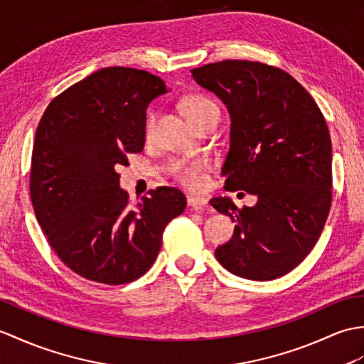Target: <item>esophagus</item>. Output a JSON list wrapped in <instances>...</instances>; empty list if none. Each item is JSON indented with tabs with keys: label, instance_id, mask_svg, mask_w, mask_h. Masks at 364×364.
<instances>
[{
	"label": "esophagus",
	"instance_id": "obj_1",
	"mask_svg": "<svg viewBox=\"0 0 364 364\" xmlns=\"http://www.w3.org/2000/svg\"><path fill=\"white\" fill-rule=\"evenodd\" d=\"M188 205H189L192 209H196V210H203V209L208 208V198L189 196V197H188Z\"/></svg>",
	"mask_w": 364,
	"mask_h": 364
}]
</instances>
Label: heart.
Listing matches in <instances>:
<instances>
[{
	"label": "heart",
	"instance_id": "heart-1",
	"mask_svg": "<svg viewBox=\"0 0 364 364\" xmlns=\"http://www.w3.org/2000/svg\"><path fill=\"white\" fill-rule=\"evenodd\" d=\"M183 108L189 119L193 124H197L208 112H210L213 108H217V105L214 100L205 96H191L183 102ZM151 130H154V116H150L147 122V133L150 134ZM206 167L208 163L205 159H189V161H175L171 166V172L181 184L192 189H198L205 183L203 172L206 171Z\"/></svg>",
	"mask_w": 364,
	"mask_h": 364
}]
</instances>
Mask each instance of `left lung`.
<instances>
[{
    "instance_id": "8db88e82",
    "label": "left lung",
    "mask_w": 364,
    "mask_h": 364,
    "mask_svg": "<svg viewBox=\"0 0 364 364\" xmlns=\"http://www.w3.org/2000/svg\"><path fill=\"white\" fill-rule=\"evenodd\" d=\"M191 73L231 117L225 188L257 198L243 209L230 197L209 201L237 223L215 257L235 276L273 281L307 257L331 210L332 141L326 119L306 88L279 68L223 60Z\"/></svg>"
}]
</instances>
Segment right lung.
I'll return each mask as SVG.
<instances>
[{"label":"right lung","mask_w":364,"mask_h":364,"mask_svg":"<svg viewBox=\"0 0 364 364\" xmlns=\"http://www.w3.org/2000/svg\"><path fill=\"white\" fill-rule=\"evenodd\" d=\"M168 88L142 70L104 68L53 99L37 127L31 200L48 242L74 273L121 285L146 274L184 193L161 186L130 205L117 166L139 154L146 112Z\"/></svg>","instance_id":"1"}]
</instances>
